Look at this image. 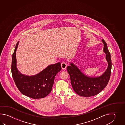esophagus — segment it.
Here are the masks:
<instances>
[{
    "label": "esophagus",
    "mask_w": 125,
    "mask_h": 125,
    "mask_svg": "<svg viewBox=\"0 0 125 125\" xmlns=\"http://www.w3.org/2000/svg\"><path fill=\"white\" fill-rule=\"evenodd\" d=\"M66 66H67V64L66 62H62L61 63V67L62 69H65L66 68Z\"/></svg>",
    "instance_id": "esophagus-1"
}]
</instances>
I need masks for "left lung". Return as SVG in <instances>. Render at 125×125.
<instances>
[{"label": "left lung", "mask_w": 125, "mask_h": 125, "mask_svg": "<svg viewBox=\"0 0 125 125\" xmlns=\"http://www.w3.org/2000/svg\"><path fill=\"white\" fill-rule=\"evenodd\" d=\"M102 41L104 44L103 51L105 54L108 67L101 76L91 77L85 75L73 62H70V65L67 67L73 89L79 96L84 97L95 96L105 88L109 82L111 73V55L105 42L103 39Z\"/></svg>", "instance_id": "8db88e82"}]
</instances>
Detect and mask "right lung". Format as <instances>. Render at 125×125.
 I'll list each match as a JSON object with an SVG mask.
<instances>
[{
  "label": "right lung",
  "instance_id": "obj_1",
  "mask_svg": "<svg viewBox=\"0 0 125 125\" xmlns=\"http://www.w3.org/2000/svg\"><path fill=\"white\" fill-rule=\"evenodd\" d=\"M16 44L12 56L11 73L14 82L19 91L25 96L32 99L42 98L52 90L54 78L61 70V63L51 64L37 74L29 76L19 72L16 65Z\"/></svg>",
  "mask_w": 125,
  "mask_h": 125
}]
</instances>
